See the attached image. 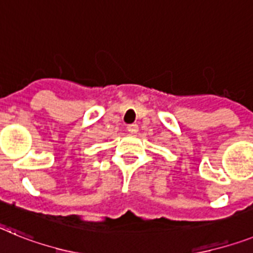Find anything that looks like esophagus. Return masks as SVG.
<instances>
[{
	"label": "esophagus",
	"mask_w": 253,
	"mask_h": 253,
	"mask_svg": "<svg viewBox=\"0 0 253 253\" xmlns=\"http://www.w3.org/2000/svg\"><path fill=\"white\" fill-rule=\"evenodd\" d=\"M127 131L131 133H136L139 131V126H137L136 123H132V125H128L127 126Z\"/></svg>",
	"instance_id": "34e87169"
}]
</instances>
